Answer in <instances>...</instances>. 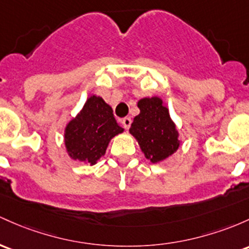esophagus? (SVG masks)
<instances>
[{
	"instance_id": "obj_1",
	"label": "esophagus",
	"mask_w": 249,
	"mask_h": 249,
	"mask_svg": "<svg viewBox=\"0 0 249 249\" xmlns=\"http://www.w3.org/2000/svg\"><path fill=\"white\" fill-rule=\"evenodd\" d=\"M122 123H123V126H124L125 129H130L131 123H132V119H131L130 117H125V118L122 119Z\"/></svg>"
}]
</instances>
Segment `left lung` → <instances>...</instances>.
<instances>
[{"mask_svg": "<svg viewBox=\"0 0 249 249\" xmlns=\"http://www.w3.org/2000/svg\"><path fill=\"white\" fill-rule=\"evenodd\" d=\"M141 113L135 117L130 133L138 141L147 160L158 163L178 149V132L162 99L157 97L139 100Z\"/></svg>", "mask_w": 249, "mask_h": 249, "instance_id": "obj_1", "label": "left lung"}]
</instances>
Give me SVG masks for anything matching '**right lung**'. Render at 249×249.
Instances as JSON below:
<instances>
[{
  "label": "right lung",
  "mask_w": 249,
  "mask_h": 249,
  "mask_svg": "<svg viewBox=\"0 0 249 249\" xmlns=\"http://www.w3.org/2000/svg\"><path fill=\"white\" fill-rule=\"evenodd\" d=\"M123 131L110 106L92 95L80 113L68 123L65 144L73 160L93 165L105 155L110 139Z\"/></svg>",
  "instance_id": "1"
}]
</instances>
